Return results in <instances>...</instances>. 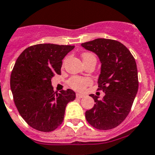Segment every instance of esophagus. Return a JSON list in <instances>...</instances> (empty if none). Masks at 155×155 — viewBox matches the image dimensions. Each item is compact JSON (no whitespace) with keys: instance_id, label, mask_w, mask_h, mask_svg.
Here are the masks:
<instances>
[{"instance_id":"1","label":"esophagus","mask_w":155,"mask_h":155,"mask_svg":"<svg viewBox=\"0 0 155 155\" xmlns=\"http://www.w3.org/2000/svg\"><path fill=\"white\" fill-rule=\"evenodd\" d=\"M84 97V94H76V97H77V98H83Z\"/></svg>"}]
</instances>
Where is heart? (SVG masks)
Returning <instances> with one entry per match:
<instances>
[{
	"label": "heart",
	"mask_w": 155,
	"mask_h": 155,
	"mask_svg": "<svg viewBox=\"0 0 155 155\" xmlns=\"http://www.w3.org/2000/svg\"><path fill=\"white\" fill-rule=\"evenodd\" d=\"M82 58L84 63L89 62L91 61H96L95 56L93 53L89 52H85L82 54ZM91 80L88 78L80 77V76H71L69 80H68V84L70 87L72 88L75 91H84L87 86L91 84Z\"/></svg>",
	"instance_id": "obj_1"
}]
</instances>
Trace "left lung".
Masks as SVG:
<instances>
[{
	"mask_svg": "<svg viewBox=\"0 0 155 155\" xmlns=\"http://www.w3.org/2000/svg\"><path fill=\"white\" fill-rule=\"evenodd\" d=\"M86 49L95 53L102 63L98 78V91L105 96L94 100V106L85 113L86 119L94 128L109 130L124 121L132 109L139 87L136 60L121 42L97 38L82 43Z\"/></svg>",
	"mask_w": 155,
	"mask_h": 155,
	"instance_id": "left-lung-1",
	"label": "left lung"
}]
</instances>
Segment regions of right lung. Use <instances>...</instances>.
<instances>
[{
	"instance_id": "obj_1",
	"label": "right lung",
	"mask_w": 155,
	"mask_h": 155,
	"mask_svg": "<svg viewBox=\"0 0 155 155\" xmlns=\"http://www.w3.org/2000/svg\"><path fill=\"white\" fill-rule=\"evenodd\" d=\"M74 45L38 44L19 56L10 78L13 100L19 114L31 128L49 132L62 124L65 107L75 100L71 89L53 91L52 78L61 75L62 60Z\"/></svg>"
}]
</instances>
